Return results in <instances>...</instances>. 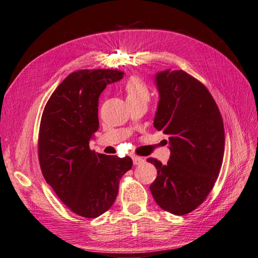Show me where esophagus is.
I'll use <instances>...</instances> for the list:
<instances>
[{
	"instance_id": "1",
	"label": "esophagus",
	"mask_w": 258,
	"mask_h": 258,
	"mask_svg": "<svg viewBox=\"0 0 258 258\" xmlns=\"http://www.w3.org/2000/svg\"><path fill=\"white\" fill-rule=\"evenodd\" d=\"M143 161H144V159L141 158V157H135V158H134L135 165H140V163H142Z\"/></svg>"
}]
</instances>
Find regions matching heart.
<instances>
[{"label": "heart", "instance_id": "heart-1", "mask_svg": "<svg viewBox=\"0 0 258 258\" xmlns=\"http://www.w3.org/2000/svg\"><path fill=\"white\" fill-rule=\"evenodd\" d=\"M126 99L129 104L148 103L151 99L150 87L139 77H131L124 86Z\"/></svg>", "mask_w": 258, "mask_h": 258}]
</instances>
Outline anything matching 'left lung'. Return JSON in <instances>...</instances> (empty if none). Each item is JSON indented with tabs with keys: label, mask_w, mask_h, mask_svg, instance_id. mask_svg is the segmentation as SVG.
Instances as JSON below:
<instances>
[{
	"label": "left lung",
	"mask_w": 258,
	"mask_h": 258,
	"mask_svg": "<svg viewBox=\"0 0 258 258\" xmlns=\"http://www.w3.org/2000/svg\"><path fill=\"white\" fill-rule=\"evenodd\" d=\"M160 100L154 126L168 137L167 165L148 158L157 169L150 186L157 205L175 215L197 209L220 174L225 131L220 110L206 86L183 70L156 75Z\"/></svg>",
	"instance_id": "left-lung-1"
}]
</instances>
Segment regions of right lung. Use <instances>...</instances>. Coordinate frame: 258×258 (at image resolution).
Wrapping results in <instances>:
<instances>
[{"instance_id":"obj_1","label":"right lung","mask_w":258,"mask_h":258,"mask_svg":"<svg viewBox=\"0 0 258 258\" xmlns=\"http://www.w3.org/2000/svg\"><path fill=\"white\" fill-rule=\"evenodd\" d=\"M122 75L110 69L73 72L43 111L37 142L42 173L59 199L83 217H98L112 207L121 176L132 167L128 156H107L89 147L99 128L101 92Z\"/></svg>"}]
</instances>
